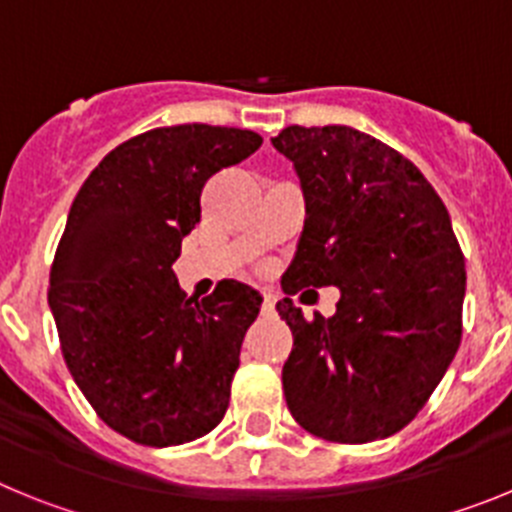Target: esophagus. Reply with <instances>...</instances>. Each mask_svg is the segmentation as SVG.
Segmentation results:
<instances>
[{
	"mask_svg": "<svg viewBox=\"0 0 512 512\" xmlns=\"http://www.w3.org/2000/svg\"><path fill=\"white\" fill-rule=\"evenodd\" d=\"M274 305H277V295H271V292H264V305H261V310H264L266 315H271V312H274Z\"/></svg>",
	"mask_w": 512,
	"mask_h": 512,
	"instance_id": "esophagus-1",
	"label": "esophagus"
}]
</instances>
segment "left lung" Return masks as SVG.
Returning <instances> with one entry per match:
<instances>
[{"mask_svg":"<svg viewBox=\"0 0 512 512\" xmlns=\"http://www.w3.org/2000/svg\"><path fill=\"white\" fill-rule=\"evenodd\" d=\"M271 143L295 164L307 212L277 302L295 338L289 413L333 443L392 436L459 351L467 271L449 210L413 161L361 130L289 125ZM330 283L337 315L305 319L291 295Z\"/></svg>","mask_w":512,"mask_h":512,"instance_id":"left-lung-1","label":"left lung"}]
</instances>
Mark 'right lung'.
Returning <instances> with one entry per match:
<instances>
[{
    "label": "right lung",
    "mask_w": 512,
    "mask_h": 512,
    "mask_svg": "<svg viewBox=\"0 0 512 512\" xmlns=\"http://www.w3.org/2000/svg\"><path fill=\"white\" fill-rule=\"evenodd\" d=\"M259 133L171 125L125 140L81 184L51 266L63 359L94 413L143 446H179L223 420L261 295L223 279L187 297L171 264L200 223L207 179Z\"/></svg>",
    "instance_id": "right-lung-1"
}]
</instances>
